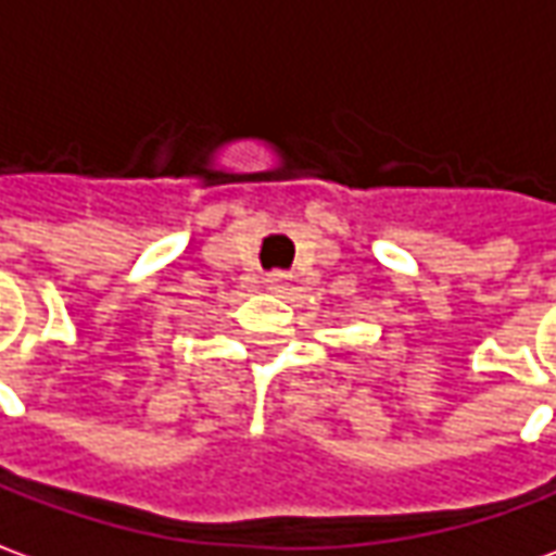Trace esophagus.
I'll list each match as a JSON object with an SVG mask.
<instances>
[{
	"label": "esophagus",
	"mask_w": 556,
	"mask_h": 556,
	"mask_svg": "<svg viewBox=\"0 0 556 556\" xmlns=\"http://www.w3.org/2000/svg\"><path fill=\"white\" fill-rule=\"evenodd\" d=\"M266 287H269L271 293H281V290L287 287L285 271H269V275H266Z\"/></svg>",
	"instance_id": "34e87169"
}]
</instances>
